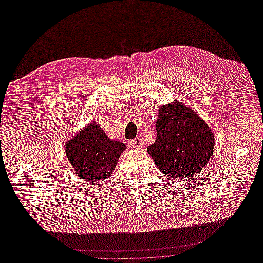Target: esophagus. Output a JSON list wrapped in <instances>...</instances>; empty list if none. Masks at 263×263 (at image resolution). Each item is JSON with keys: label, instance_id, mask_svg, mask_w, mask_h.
I'll return each instance as SVG.
<instances>
[{"label": "esophagus", "instance_id": "1", "mask_svg": "<svg viewBox=\"0 0 263 263\" xmlns=\"http://www.w3.org/2000/svg\"><path fill=\"white\" fill-rule=\"evenodd\" d=\"M129 145H130V147H133V148L140 149V148H142V140L137 137V138H135V139L130 140V141H129Z\"/></svg>", "mask_w": 263, "mask_h": 263}]
</instances>
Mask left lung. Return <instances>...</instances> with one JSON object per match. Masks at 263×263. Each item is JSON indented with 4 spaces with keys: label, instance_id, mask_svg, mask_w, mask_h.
<instances>
[{
    "label": "left lung",
    "instance_id": "obj_1",
    "mask_svg": "<svg viewBox=\"0 0 263 263\" xmlns=\"http://www.w3.org/2000/svg\"><path fill=\"white\" fill-rule=\"evenodd\" d=\"M156 142L147 148L158 169L187 179L203 170L213 155L214 134L203 118L182 102L159 107Z\"/></svg>",
    "mask_w": 263,
    "mask_h": 263
}]
</instances>
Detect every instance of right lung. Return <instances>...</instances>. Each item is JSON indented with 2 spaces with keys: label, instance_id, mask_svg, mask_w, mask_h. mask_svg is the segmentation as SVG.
Masks as SVG:
<instances>
[{
  "label": "right lung",
  "instance_id": "1",
  "mask_svg": "<svg viewBox=\"0 0 263 263\" xmlns=\"http://www.w3.org/2000/svg\"><path fill=\"white\" fill-rule=\"evenodd\" d=\"M125 149L124 142L109 139L98 124L91 123L67 142L66 155L77 177L93 183L110 177Z\"/></svg>",
  "mask_w": 263,
  "mask_h": 263
}]
</instances>
